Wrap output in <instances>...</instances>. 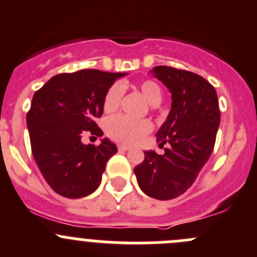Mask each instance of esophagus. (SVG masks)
Here are the masks:
<instances>
[{
	"label": "esophagus",
	"instance_id": "1",
	"mask_svg": "<svg viewBox=\"0 0 257 257\" xmlns=\"http://www.w3.org/2000/svg\"><path fill=\"white\" fill-rule=\"evenodd\" d=\"M118 150L119 151H127V150H130V148L127 145H118Z\"/></svg>",
	"mask_w": 257,
	"mask_h": 257
}]
</instances>
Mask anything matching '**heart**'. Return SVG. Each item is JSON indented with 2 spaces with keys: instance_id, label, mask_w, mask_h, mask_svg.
<instances>
[{
  "instance_id": "1",
  "label": "heart",
  "mask_w": 257,
  "mask_h": 257,
  "mask_svg": "<svg viewBox=\"0 0 257 257\" xmlns=\"http://www.w3.org/2000/svg\"><path fill=\"white\" fill-rule=\"evenodd\" d=\"M139 89L144 94L151 106H158L163 98L161 88L155 80L146 79L140 82ZM123 96V87L119 83H114L107 89L103 98V109L106 113H112L118 109ZM153 130V123L149 119H133L123 114L111 117L106 122L107 135L122 144L134 145L138 144Z\"/></svg>"
}]
</instances>
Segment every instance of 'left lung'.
I'll return each instance as SVG.
<instances>
[{
  "mask_svg": "<svg viewBox=\"0 0 257 257\" xmlns=\"http://www.w3.org/2000/svg\"><path fill=\"white\" fill-rule=\"evenodd\" d=\"M151 73L172 93V108L156 133L159 145L169 146L164 155L145 151L134 173L145 194L168 200L187 192L208 161L221 113L216 89L203 77L165 65Z\"/></svg>",
  "mask_w": 257,
  "mask_h": 257,
  "instance_id": "left-lung-1",
  "label": "left lung"
}]
</instances>
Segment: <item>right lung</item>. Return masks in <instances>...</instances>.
<instances>
[{
  "instance_id": "add662e5",
  "label": "right lung",
  "mask_w": 257,
  "mask_h": 257,
  "mask_svg": "<svg viewBox=\"0 0 257 257\" xmlns=\"http://www.w3.org/2000/svg\"><path fill=\"white\" fill-rule=\"evenodd\" d=\"M126 74L97 69L62 73L34 94L26 114L31 150L44 179L58 194L82 198L101 184L117 146L107 138L99 146L84 145L82 135H103L96 118L103 113L104 94Z\"/></svg>"
}]
</instances>
